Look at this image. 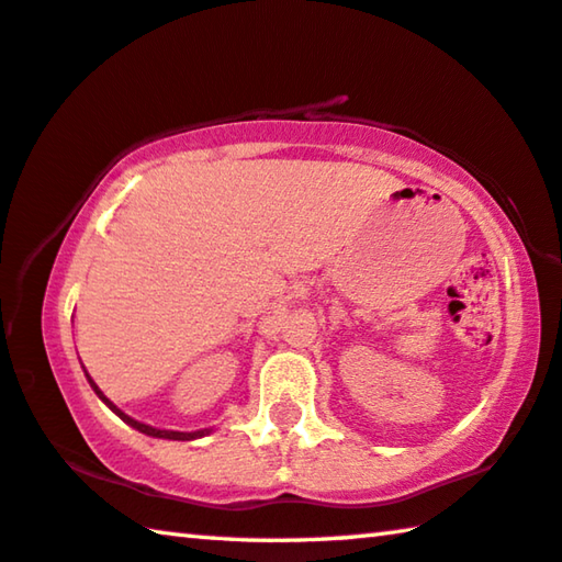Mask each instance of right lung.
<instances>
[{
  "mask_svg": "<svg viewBox=\"0 0 562 562\" xmlns=\"http://www.w3.org/2000/svg\"><path fill=\"white\" fill-rule=\"evenodd\" d=\"M87 380H89V385H92V390L97 393V397L102 400V403L112 409L114 415L120 417V420H124L127 423L130 427H135V430H139V432H145V435H149V438H162V440H198V438H204V435H210L212 432V427H204V430H194V432H180V430H159V427H153V425H145V423H139V420H135V417H130V415H124L122 409L112 403L110 397H106L100 387H97V382L87 375Z\"/></svg>",
  "mask_w": 562,
  "mask_h": 562,
  "instance_id": "right-lung-1",
  "label": "right lung"
}]
</instances>
